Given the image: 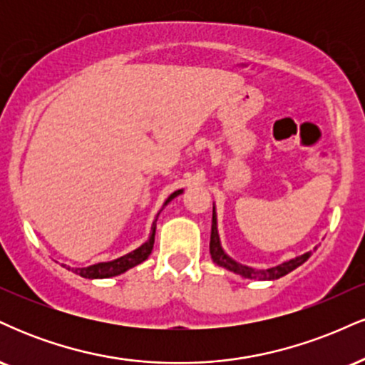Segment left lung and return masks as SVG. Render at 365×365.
Listing matches in <instances>:
<instances>
[{
	"label": "left lung",
	"mask_w": 365,
	"mask_h": 365,
	"mask_svg": "<svg viewBox=\"0 0 365 365\" xmlns=\"http://www.w3.org/2000/svg\"><path fill=\"white\" fill-rule=\"evenodd\" d=\"M209 252H211V259L215 261L217 266L225 267V269L232 271V273L244 276V278L249 279H278L282 276L288 274L290 271L297 269L299 266L307 261L311 257L312 252H305L299 257L290 259V261L278 264V266L269 267V269H252V267L244 266V264L233 261L228 254L225 252L223 247H221L220 235H217V221H216V209L212 207V225H211V242H209Z\"/></svg>",
	"instance_id": "1"
}]
</instances>
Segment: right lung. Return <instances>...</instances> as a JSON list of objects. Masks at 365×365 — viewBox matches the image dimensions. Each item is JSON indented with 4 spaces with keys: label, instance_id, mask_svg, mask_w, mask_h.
I'll list each match as a JSON object with an SVG mask.
<instances>
[{
    "label": "right lung",
    "instance_id": "add662e5",
    "mask_svg": "<svg viewBox=\"0 0 365 365\" xmlns=\"http://www.w3.org/2000/svg\"><path fill=\"white\" fill-rule=\"evenodd\" d=\"M182 188L177 192H173L168 199L165 200V204H163V207L168 206V202L175 199V197L182 194ZM161 207V211H163ZM159 211V212H161ZM158 212V216H159ZM158 216L156 220H154L153 223V228H150V235H149V240L144 242L139 249L132 250V252L121 255V257L115 259V261H110V262H98V264H92V266H87V267H75L72 269L73 273L81 274L82 278H89V279H98V278H111V276H118L121 273H125V271H128L130 267L137 266V264L144 262L145 259L149 257V254L153 252V247H154V235H156V221H158Z\"/></svg>",
    "mask_w": 365,
    "mask_h": 365
}]
</instances>
